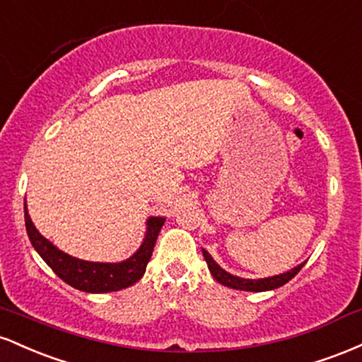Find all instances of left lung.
<instances>
[{
    "label": "left lung",
    "mask_w": 362,
    "mask_h": 362,
    "mask_svg": "<svg viewBox=\"0 0 362 362\" xmlns=\"http://www.w3.org/2000/svg\"><path fill=\"white\" fill-rule=\"evenodd\" d=\"M202 255H204V259L207 262V267H209L211 274H213V277L219 282V284L228 286V288H231V289L255 291V293L281 288V286H284L286 282H289L303 269V264H301V265H298V267H294L293 271L279 274V276L265 277V279H242V277L231 276L230 272H226L224 269L219 267V265L213 260V257H211L209 253L204 250V248H202Z\"/></svg>",
    "instance_id": "8db88e82"
}]
</instances>
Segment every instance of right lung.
Returning <instances> with one entry per match:
<instances>
[{
  "label": "right lung",
  "instance_id": "add662e5",
  "mask_svg": "<svg viewBox=\"0 0 362 362\" xmlns=\"http://www.w3.org/2000/svg\"><path fill=\"white\" fill-rule=\"evenodd\" d=\"M163 223L165 218L148 219L146 238L131 259L119 262V264H100V262L74 259L54 247L35 230L34 223L27 213V207H25V226H27L28 238L37 253L56 272V276H59L74 289L85 291V293H110V291L129 288L138 282L146 271V265L151 259L153 248H155L158 233H160Z\"/></svg>",
  "mask_w": 362,
  "mask_h": 362
}]
</instances>
